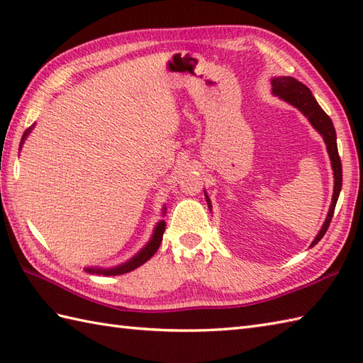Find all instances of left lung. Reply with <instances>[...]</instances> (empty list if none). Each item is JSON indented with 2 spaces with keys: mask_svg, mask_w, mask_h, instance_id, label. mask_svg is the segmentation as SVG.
<instances>
[{
  "mask_svg": "<svg viewBox=\"0 0 363 363\" xmlns=\"http://www.w3.org/2000/svg\"><path fill=\"white\" fill-rule=\"evenodd\" d=\"M272 87H273L272 89L273 95L279 96L281 99H284L285 103H289L293 107H296V109L311 121V125L318 130V134L323 137V140H325V143H326L330 165H333V172H334L333 203H330L329 212L326 215L325 223H323L320 233L311 243V246H315L321 240L323 235L326 234V230L330 225V220H333L338 195H340V190H342V179H343L342 177V162H340V156H338V150H337L335 128L333 125V120H330L326 115V112L321 109L320 104L317 103V99L313 98L312 91L307 89L303 82L296 81L295 78H291V76H277V78L272 79ZM204 196H206L207 206H209V209L212 211L211 199H209V196H207L206 190H204Z\"/></svg>",
  "mask_w": 363,
  "mask_h": 363,
  "instance_id": "1",
  "label": "left lung"
}]
</instances>
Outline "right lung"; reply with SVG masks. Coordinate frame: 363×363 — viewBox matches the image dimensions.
<instances>
[{"instance_id":"1","label":"right lung","mask_w":363,"mask_h":363,"mask_svg":"<svg viewBox=\"0 0 363 363\" xmlns=\"http://www.w3.org/2000/svg\"><path fill=\"white\" fill-rule=\"evenodd\" d=\"M33 128H34V125L25 130V134H23V137H21L20 146H21L23 143H25V140L28 138V135L30 134V130H33ZM165 211H167V207H164V209H162V213L165 215V213H167ZM165 226H167L165 221L160 220V221L157 223V225H156V228H154V233H152V235H151V238H150V242L146 243V245L143 246V248L135 254L134 257H130L128 262H125V264L117 265V267H112V268L86 267L84 269H86L87 273H96V274H104V276H117V274H125V273L133 272V269H135V268H138L140 265H143L146 260H150V259L154 256V254H156V251L159 250V246H160L162 237H164Z\"/></svg>"}]
</instances>
